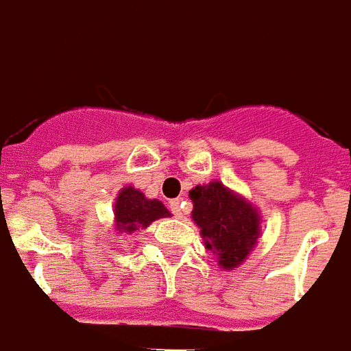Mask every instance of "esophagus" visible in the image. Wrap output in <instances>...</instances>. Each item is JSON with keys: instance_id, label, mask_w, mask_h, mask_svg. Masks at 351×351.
I'll return each instance as SVG.
<instances>
[{"instance_id": "esophagus-1", "label": "esophagus", "mask_w": 351, "mask_h": 351, "mask_svg": "<svg viewBox=\"0 0 351 351\" xmlns=\"http://www.w3.org/2000/svg\"><path fill=\"white\" fill-rule=\"evenodd\" d=\"M183 202L179 200V198H176V200H170V211L173 213V217H178V219H181L183 217Z\"/></svg>"}]
</instances>
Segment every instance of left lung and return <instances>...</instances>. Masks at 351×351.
<instances>
[{"label": "left lung", "instance_id": "left-lung-1", "mask_svg": "<svg viewBox=\"0 0 351 351\" xmlns=\"http://www.w3.org/2000/svg\"><path fill=\"white\" fill-rule=\"evenodd\" d=\"M193 219L200 226L206 247L219 256L224 269H232L247 258L260 234L258 213L250 204L213 181L189 193Z\"/></svg>", "mask_w": 351, "mask_h": 351}]
</instances>
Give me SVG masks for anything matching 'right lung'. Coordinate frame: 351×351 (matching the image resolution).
Returning <instances> with one entry per match:
<instances>
[{"label":"right lung","instance_id":"obj_1","mask_svg":"<svg viewBox=\"0 0 351 351\" xmlns=\"http://www.w3.org/2000/svg\"><path fill=\"white\" fill-rule=\"evenodd\" d=\"M168 215L170 211L162 202L147 200L140 191L125 186L116 202V230L132 234L134 230L147 228L151 222Z\"/></svg>","mask_w":351,"mask_h":351}]
</instances>
